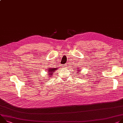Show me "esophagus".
<instances>
[{"instance_id": "34e87169", "label": "esophagus", "mask_w": 123, "mask_h": 123, "mask_svg": "<svg viewBox=\"0 0 123 123\" xmlns=\"http://www.w3.org/2000/svg\"><path fill=\"white\" fill-rule=\"evenodd\" d=\"M68 67V63H65L63 65V67L64 68H67Z\"/></svg>"}]
</instances>
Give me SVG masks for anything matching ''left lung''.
Here are the masks:
<instances>
[{
    "label": "left lung",
    "mask_w": 123,
    "mask_h": 123,
    "mask_svg": "<svg viewBox=\"0 0 123 123\" xmlns=\"http://www.w3.org/2000/svg\"><path fill=\"white\" fill-rule=\"evenodd\" d=\"M78 71H80V70H78ZM78 72H79V71H78Z\"/></svg>",
    "instance_id": "left-lung-1"
}]
</instances>
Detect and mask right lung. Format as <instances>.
I'll use <instances>...</instances> for the list:
<instances>
[{
    "label": "right lung",
    "mask_w": 123,
    "mask_h": 123,
    "mask_svg": "<svg viewBox=\"0 0 123 123\" xmlns=\"http://www.w3.org/2000/svg\"><path fill=\"white\" fill-rule=\"evenodd\" d=\"M56 69H57V68H49L48 69V72H49V75H49V76H50V77H52V76L51 75H53V74H54V71H55V70H56Z\"/></svg>",
    "instance_id": "obj_1"
}]
</instances>
